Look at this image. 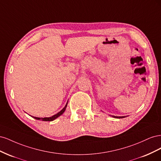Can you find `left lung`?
Masks as SVG:
<instances>
[{"label": "left lung", "instance_id": "8db88e82", "mask_svg": "<svg viewBox=\"0 0 161 161\" xmlns=\"http://www.w3.org/2000/svg\"><path fill=\"white\" fill-rule=\"evenodd\" d=\"M111 116H112L114 118H124L126 117V116H114V115H111Z\"/></svg>", "mask_w": 161, "mask_h": 161}]
</instances>
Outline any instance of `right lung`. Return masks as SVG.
<instances>
[{
  "mask_svg": "<svg viewBox=\"0 0 161 161\" xmlns=\"http://www.w3.org/2000/svg\"><path fill=\"white\" fill-rule=\"evenodd\" d=\"M67 104H68V102L66 103V105L64 106V108H63L60 111H59L58 112V114H55V115H53V116H52V117H49V118H37V117H33V116H31V117H33V118H34V119H38V120H42V121H53V120H54V119H56L57 118H58V117L59 116H60L62 114H63V113H64V112L65 111V110H66V107H67Z\"/></svg>",
  "mask_w": 161,
  "mask_h": 161,
  "instance_id": "1",
  "label": "right lung"
}]
</instances>
